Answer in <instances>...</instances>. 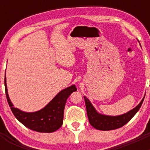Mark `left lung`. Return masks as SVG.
<instances>
[{
    "label": "left lung",
    "mask_w": 150,
    "mask_h": 150,
    "mask_svg": "<svg viewBox=\"0 0 150 150\" xmlns=\"http://www.w3.org/2000/svg\"><path fill=\"white\" fill-rule=\"evenodd\" d=\"M84 98L89 123L95 128L98 130H102V131L117 129L128 123L132 120V117L137 113L144 100V98H143V100L140 101V103L137 107L127 113L118 116H108L99 114L98 112H97V111L95 110L93 106L91 105L89 100L86 97L84 96Z\"/></svg>",
    "instance_id": "left-lung-1"
}]
</instances>
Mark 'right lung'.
<instances>
[{
	"mask_svg": "<svg viewBox=\"0 0 150 150\" xmlns=\"http://www.w3.org/2000/svg\"><path fill=\"white\" fill-rule=\"evenodd\" d=\"M4 84L6 100L15 117L29 129L44 133L55 132L62 126L63 123L64 110L67 98L72 92L77 90L75 86H71L61 91L43 109L38 112H25L13 107L8 96L6 79Z\"/></svg>",
	"mask_w": 150,
	"mask_h": 150,
	"instance_id": "obj_1",
	"label": "right lung"
}]
</instances>
